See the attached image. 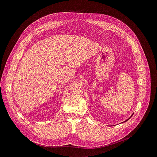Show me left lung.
I'll return each instance as SVG.
<instances>
[{
	"label": "left lung",
	"instance_id": "1",
	"mask_svg": "<svg viewBox=\"0 0 157 157\" xmlns=\"http://www.w3.org/2000/svg\"><path fill=\"white\" fill-rule=\"evenodd\" d=\"M132 116H131V117H130V118H128V119H127V120H126V121H128V120H129V119H130V118H131V117H132ZM126 121H124V122H126Z\"/></svg>",
	"mask_w": 157,
	"mask_h": 157
}]
</instances>
